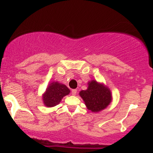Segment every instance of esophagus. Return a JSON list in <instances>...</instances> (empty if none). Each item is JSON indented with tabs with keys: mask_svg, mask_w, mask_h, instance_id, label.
Returning <instances> with one entry per match:
<instances>
[{
	"mask_svg": "<svg viewBox=\"0 0 153 153\" xmlns=\"http://www.w3.org/2000/svg\"><path fill=\"white\" fill-rule=\"evenodd\" d=\"M77 93V90L76 89H74L72 91V95H76Z\"/></svg>",
	"mask_w": 153,
	"mask_h": 153,
	"instance_id": "obj_1",
	"label": "esophagus"
}]
</instances>
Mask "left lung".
I'll return each mask as SVG.
<instances>
[{
	"instance_id": "left-lung-1",
	"label": "left lung",
	"mask_w": 153,
	"mask_h": 153,
	"mask_svg": "<svg viewBox=\"0 0 153 153\" xmlns=\"http://www.w3.org/2000/svg\"><path fill=\"white\" fill-rule=\"evenodd\" d=\"M79 95L85 102L88 109L94 113L104 110L112 101L110 89L104 83L96 80L89 81L88 88L85 91H81Z\"/></svg>"
}]
</instances>
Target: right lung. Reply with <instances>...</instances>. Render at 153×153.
I'll return each instance as SVG.
<instances>
[{"instance_id":"1","label":"right lung","mask_w":153,"mask_h":153,"mask_svg":"<svg viewBox=\"0 0 153 153\" xmlns=\"http://www.w3.org/2000/svg\"><path fill=\"white\" fill-rule=\"evenodd\" d=\"M70 93V89L65 84L58 81H52L42 95L43 103L47 107H53L58 105L63 97L69 95Z\"/></svg>"}]
</instances>
